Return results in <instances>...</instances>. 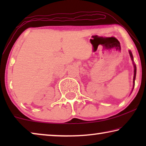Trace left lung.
I'll return each mask as SVG.
<instances>
[{
  "label": "left lung",
  "mask_w": 146,
  "mask_h": 146,
  "mask_svg": "<svg viewBox=\"0 0 146 146\" xmlns=\"http://www.w3.org/2000/svg\"><path fill=\"white\" fill-rule=\"evenodd\" d=\"M129 55H130V57L131 58L132 62H133V67H134V76H133V88L132 89V91L133 90V89H134L135 87V78H136V74H137V67H136V65L134 63V60H133V54L131 53V51L130 50L129 51ZM131 91V93H132Z\"/></svg>",
  "instance_id": "obj_1"
}]
</instances>
